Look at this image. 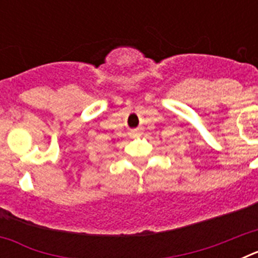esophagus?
<instances>
[{"instance_id":"34e87169","label":"esophagus","mask_w":258,"mask_h":258,"mask_svg":"<svg viewBox=\"0 0 258 258\" xmlns=\"http://www.w3.org/2000/svg\"><path fill=\"white\" fill-rule=\"evenodd\" d=\"M141 133L138 129H133V131H131V137H133V138H136V137H140Z\"/></svg>"}]
</instances>
